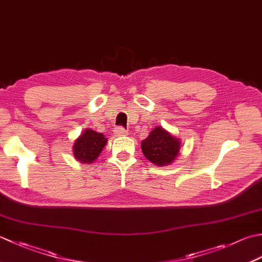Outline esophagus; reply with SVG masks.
Listing matches in <instances>:
<instances>
[{
  "mask_svg": "<svg viewBox=\"0 0 262 262\" xmlns=\"http://www.w3.org/2000/svg\"><path fill=\"white\" fill-rule=\"evenodd\" d=\"M114 133H115L116 136H124V135H127V130L125 129V128H122V127H116Z\"/></svg>",
  "mask_w": 262,
  "mask_h": 262,
  "instance_id": "1",
  "label": "esophagus"
}]
</instances>
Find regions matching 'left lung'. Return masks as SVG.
I'll list each match as a JSON object with an SVG mask.
<instances>
[{
    "label": "left lung",
    "mask_w": 262,
    "mask_h": 262,
    "mask_svg": "<svg viewBox=\"0 0 262 262\" xmlns=\"http://www.w3.org/2000/svg\"><path fill=\"white\" fill-rule=\"evenodd\" d=\"M141 146L147 160L161 167L175 161L179 155L181 141L162 127H156L145 140L142 141Z\"/></svg>",
    "instance_id": "left-lung-1"
}]
</instances>
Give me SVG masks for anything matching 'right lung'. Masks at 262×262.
<instances>
[{
  "label": "right lung",
  "instance_id": "1",
  "mask_svg": "<svg viewBox=\"0 0 262 262\" xmlns=\"http://www.w3.org/2000/svg\"><path fill=\"white\" fill-rule=\"evenodd\" d=\"M107 140L102 133H97L92 129L83 132L74 144V157L77 161L81 163L94 162L100 153L103 150Z\"/></svg>",
  "mask_w": 262,
  "mask_h": 262
}]
</instances>
